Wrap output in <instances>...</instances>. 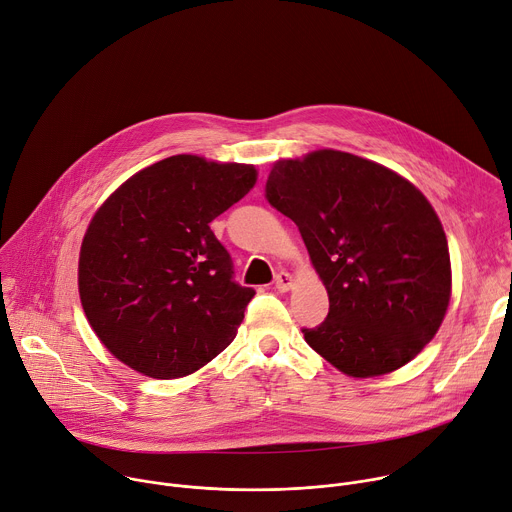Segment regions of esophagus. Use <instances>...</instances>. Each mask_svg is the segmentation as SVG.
Listing matches in <instances>:
<instances>
[{
	"mask_svg": "<svg viewBox=\"0 0 512 512\" xmlns=\"http://www.w3.org/2000/svg\"><path fill=\"white\" fill-rule=\"evenodd\" d=\"M274 287L278 293H287L293 289V276L289 272H280L274 278Z\"/></svg>",
	"mask_w": 512,
	"mask_h": 512,
	"instance_id": "34e87169",
	"label": "esophagus"
}]
</instances>
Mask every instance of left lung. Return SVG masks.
Wrapping results in <instances>:
<instances>
[{"instance_id": "8db88e82", "label": "left lung", "mask_w": 512, "mask_h": 512, "mask_svg": "<svg viewBox=\"0 0 512 512\" xmlns=\"http://www.w3.org/2000/svg\"><path fill=\"white\" fill-rule=\"evenodd\" d=\"M266 199L291 217L329 295L305 342L354 378L411 362L437 333L451 297L445 232L401 175L339 150L274 162Z\"/></svg>"}]
</instances>
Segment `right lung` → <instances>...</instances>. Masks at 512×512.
<instances>
[{"label": "right lung", "instance_id": "1", "mask_svg": "<svg viewBox=\"0 0 512 512\" xmlns=\"http://www.w3.org/2000/svg\"><path fill=\"white\" fill-rule=\"evenodd\" d=\"M256 168L164 158L97 209L81 244L79 295L101 344L150 378L193 374L232 344L256 295L209 223L256 183Z\"/></svg>", "mask_w": 512, "mask_h": 512}]
</instances>
